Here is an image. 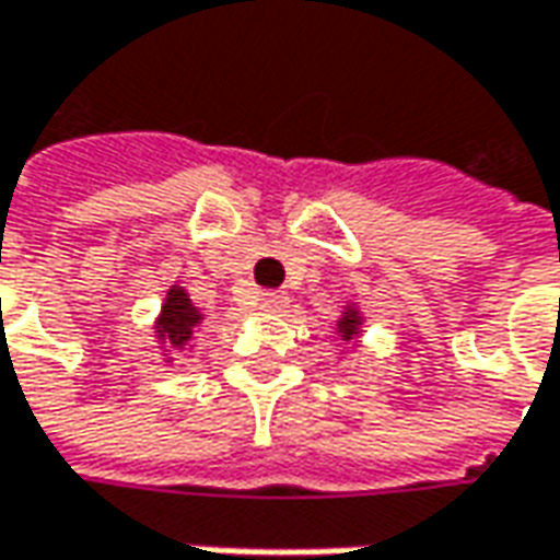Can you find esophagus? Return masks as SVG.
<instances>
[{
	"instance_id": "esophagus-1",
	"label": "esophagus",
	"mask_w": 560,
	"mask_h": 560,
	"mask_svg": "<svg viewBox=\"0 0 560 560\" xmlns=\"http://www.w3.org/2000/svg\"><path fill=\"white\" fill-rule=\"evenodd\" d=\"M258 305L265 307V311H283L289 305V295L287 292H280V289H265L261 295H258Z\"/></svg>"
}]
</instances>
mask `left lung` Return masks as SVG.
I'll return each mask as SVG.
<instances>
[{
	"mask_svg": "<svg viewBox=\"0 0 560 560\" xmlns=\"http://www.w3.org/2000/svg\"><path fill=\"white\" fill-rule=\"evenodd\" d=\"M358 326H360L358 311H351L348 317H341V320H339V332H341V336H345V339H351V336L358 332Z\"/></svg>",
	"mask_w": 560,
	"mask_h": 560,
	"instance_id": "obj_1",
	"label": "left lung"
}]
</instances>
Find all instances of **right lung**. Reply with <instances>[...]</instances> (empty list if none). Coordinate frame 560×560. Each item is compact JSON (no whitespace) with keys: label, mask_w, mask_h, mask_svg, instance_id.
I'll return each instance as SVG.
<instances>
[{"label":"right lung","mask_w":560,"mask_h":560,"mask_svg":"<svg viewBox=\"0 0 560 560\" xmlns=\"http://www.w3.org/2000/svg\"><path fill=\"white\" fill-rule=\"evenodd\" d=\"M200 311L190 305L187 292L184 289H168L166 307H163V317H160V339H166L172 348H182L184 341L194 336V326L200 324Z\"/></svg>","instance_id":"right-lung-1"}]
</instances>
